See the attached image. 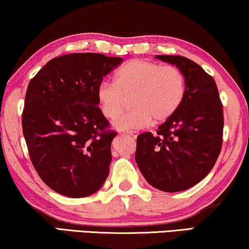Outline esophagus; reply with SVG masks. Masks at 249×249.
Segmentation results:
<instances>
[{"instance_id": "34e87169", "label": "esophagus", "mask_w": 249, "mask_h": 249, "mask_svg": "<svg viewBox=\"0 0 249 249\" xmlns=\"http://www.w3.org/2000/svg\"><path fill=\"white\" fill-rule=\"evenodd\" d=\"M125 135L130 136V137H132V138H137L138 132L137 131H127V132H125Z\"/></svg>"}]
</instances>
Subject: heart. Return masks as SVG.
<instances>
[{
  "instance_id": "1",
  "label": "heart",
  "mask_w": 249,
  "mask_h": 249,
  "mask_svg": "<svg viewBox=\"0 0 249 249\" xmlns=\"http://www.w3.org/2000/svg\"><path fill=\"white\" fill-rule=\"evenodd\" d=\"M186 93L182 71L148 60L125 62L115 71L114 81L98 85L96 95L101 111L111 120L117 119L131 97L130 111L114 122L120 130L144 128L155 121H165L181 105Z\"/></svg>"
}]
</instances>
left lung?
Returning <instances> with one entry per match:
<instances>
[{
  "mask_svg": "<svg viewBox=\"0 0 249 249\" xmlns=\"http://www.w3.org/2000/svg\"><path fill=\"white\" fill-rule=\"evenodd\" d=\"M182 71L186 93L172 117L154 136L137 137L136 162L149 185L166 193L195 186L213 169L223 136V108L212 76L180 55H156Z\"/></svg>",
  "mask_w": 249,
  "mask_h": 249,
  "instance_id": "8db88e82",
  "label": "left lung"
}]
</instances>
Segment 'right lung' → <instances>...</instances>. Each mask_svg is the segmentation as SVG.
<instances>
[{"instance_id": "add662e5", "label": "right lung", "mask_w": 249, "mask_h": 249, "mask_svg": "<svg viewBox=\"0 0 249 249\" xmlns=\"http://www.w3.org/2000/svg\"><path fill=\"white\" fill-rule=\"evenodd\" d=\"M122 57L71 53L49 61L30 80L22 131L34 168L54 192L90 196L110 172L117 132L98 107L96 90Z\"/></svg>"}]
</instances>
